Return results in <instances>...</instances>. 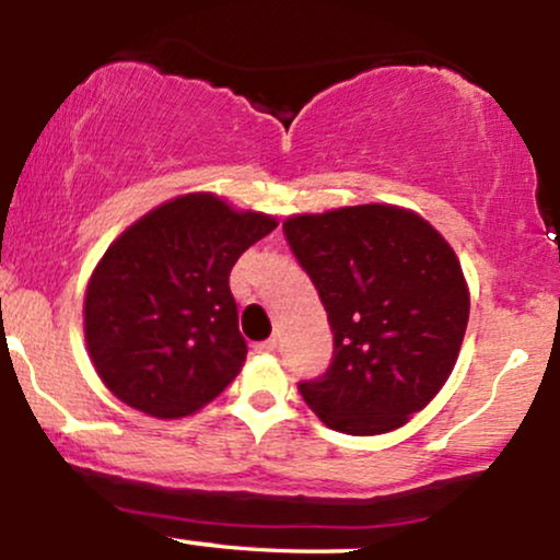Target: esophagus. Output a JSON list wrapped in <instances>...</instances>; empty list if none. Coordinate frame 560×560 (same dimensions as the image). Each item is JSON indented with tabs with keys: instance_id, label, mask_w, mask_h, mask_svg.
<instances>
[{
	"instance_id": "1",
	"label": "esophagus",
	"mask_w": 560,
	"mask_h": 560,
	"mask_svg": "<svg viewBox=\"0 0 560 560\" xmlns=\"http://www.w3.org/2000/svg\"><path fill=\"white\" fill-rule=\"evenodd\" d=\"M276 347H279V337H268V339H262V342L255 345V350H258V352H273Z\"/></svg>"
}]
</instances>
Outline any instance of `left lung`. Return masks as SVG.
I'll return each instance as SVG.
<instances>
[{"instance_id":"8db88e82","label":"left lung","mask_w":560,"mask_h":560,"mask_svg":"<svg viewBox=\"0 0 560 560\" xmlns=\"http://www.w3.org/2000/svg\"><path fill=\"white\" fill-rule=\"evenodd\" d=\"M284 236L334 334L329 369L298 384L326 427L382 434L440 392L468 324V289L450 244L392 205L294 215Z\"/></svg>"}]
</instances>
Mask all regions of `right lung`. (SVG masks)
Wrapping results in <instances>:
<instances>
[{"label": "right lung", "mask_w": 560, "mask_h": 560, "mask_svg": "<svg viewBox=\"0 0 560 560\" xmlns=\"http://www.w3.org/2000/svg\"><path fill=\"white\" fill-rule=\"evenodd\" d=\"M273 229L268 215L186 195L113 242L89 281L83 331L115 397L158 419H182L234 382L247 342L229 273Z\"/></svg>", "instance_id": "add662e5"}]
</instances>
